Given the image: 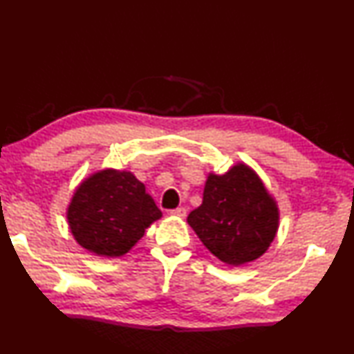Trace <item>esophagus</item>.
<instances>
[{
    "mask_svg": "<svg viewBox=\"0 0 354 354\" xmlns=\"http://www.w3.org/2000/svg\"><path fill=\"white\" fill-rule=\"evenodd\" d=\"M169 214H172V216H177V218H185L186 216V209H185V207H177V209L171 210Z\"/></svg>",
    "mask_w": 354,
    "mask_h": 354,
    "instance_id": "obj_1",
    "label": "esophagus"
}]
</instances>
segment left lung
Masks as SVG:
<instances>
[{
	"label": "left lung",
	"mask_w": 354,
	"mask_h": 354,
	"mask_svg": "<svg viewBox=\"0 0 354 354\" xmlns=\"http://www.w3.org/2000/svg\"><path fill=\"white\" fill-rule=\"evenodd\" d=\"M187 222L214 257L242 266L270 246L279 212L255 172L237 163L223 176L209 174L203 204L189 213Z\"/></svg>",
	"instance_id": "1"
}]
</instances>
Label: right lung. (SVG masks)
<instances>
[{"label":"right lung","mask_w":354,"mask_h":354,"mask_svg":"<svg viewBox=\"0 0 354 354\" xmlns=\"http://www.w3.org/2000/svg\"><path fill=\"white\" fill-rule=\"evenodd\" d=\"M162 212L132 172L103 169L77 186L67 209L75 240L100 257L131 251Z\"/></svg>","instance_id":"1"}]
</instances>
